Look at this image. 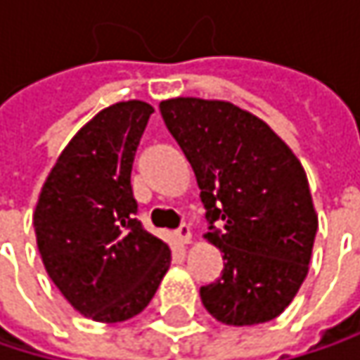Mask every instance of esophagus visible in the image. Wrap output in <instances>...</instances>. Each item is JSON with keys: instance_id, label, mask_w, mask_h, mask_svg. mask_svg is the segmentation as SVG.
<instances>
[{"instance_id": "1", "label": "esophagus", "mask_w": 360, "mask_h": 360, "mask_svg": "<svg viewBox=\"0 0 360 360\" xmlns=\"http://www.w3.org/2000/svg\"><path fill=\"white\" fill-rule=\"evenodd\" d=\"M175 238L179 240L181 244H189V242H191V229L183 223L179 229L175 231Z\"/></svg>"}]
</instances>
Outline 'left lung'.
Here are the masks:
<instances>
[{
  "label": "left lung",
  "instance_id": "1",
  "mask_svg": "<svg viewBox=\"0 0 360 360\" xmlns=\"http://www.w3.org/2000/svg\"><path fill=\"white\" fill-rule=\"evenodd\" d=\"M160 114L195 173L204 238L225 260L221 277L200 288L204 309L238 327L279 317L309 273L319 225L300 160L229 102L175 98Z\"/></svg>",
  "mask_w": 360,
  "mask_h": 360
}]
</instances>
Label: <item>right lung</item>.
<instances>
[{
    "label": "right lung",
    "mask_w": 360,
    "mask_h": 360,
    "mask_svg": "<svg viewBox=\"0 0 360 360\" xmlns=\"http://www.w3.org/2000/svg\"><path fill=\"white\" fill-rule=\"evenodd\" d=\"M154 108L118 102L64 148L41 187L33 225L49 279L85 317L139 315L171 264L169 246L135 219L131 169Z\"/></svg>",
    "instance_id": "add662e5"
}]
</instances>
